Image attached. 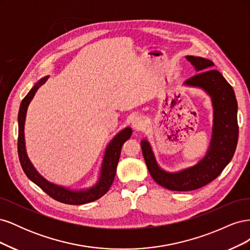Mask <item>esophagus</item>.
Segmentation results:
<instances>
[{
	"mask_svg": "<svg viewBox=\"0 0 250 250\" xmlns=\"http://www.w3.org/2000/svg\"><path fill=\"white\" fill-rule=\"evenodd\" d=\"M145 125H146L145 119H144V117H142V116L138 115V116H134L131 119V126L135 130L144 129V128H145Z\"/></svg>",
	"mask_w": 250,
	"mask_h": 250,
	"instance_id": "34e87169",
	"label": "esophagus"
}]
</instances>
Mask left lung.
<instances>
[{
	"instance_id": "1",
	"label": "left lung",
	"mask_w": 250,
	"mask_h": 250,
	"mask_svg": "<svg viewBox=\"0 0 250 250\" xmlns=\"http://www.w3.org/2000/svg\"><path fill=\"white\" fill-rule=\"evenodd\" d=\"M197 75L184 82V85L198 87L206 92L213 106L211 139L206 155L197 164L177 172H168L158 166L150 143L141 142L144 160L155 183L171 191H193L217 178L229 164L236 151L238 127V103L233 88L220 72L210 69L214 62L197 56H186Z\"/></svg>"
}]
</instances>
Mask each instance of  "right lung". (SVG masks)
Wrapping results in <instances>:
<instances>
[{"label":"right lung","instance_id":"add662e5","mask_svg":"<svg viewBox=\"0 0 250 250\" xmlns=\"http://www.w3.org/2000/svg\"><path fill=\"white\" fill-rule=\"evenodd\" d=\"M49 76L43 77L37 81L34 86L30 89V92L27 96L22 99L20 110H19V140H18V152L20 163L21 165V168L26 173L28 178L33 181V183L39 186L43 192H46L53 199H55L59 202L66 203V204H84L95 201L97 199L101 198L102 196L106 193L109 188L111 187L113 179L116 176L117 172V166L121 154V149H122L123 144L130 139L132 134V129L130 127H126L124 129L118 132L113 139L108 143V145L105 149V153L103 156V161L101 164V169L99 178H98L97 183L90 188H82V190H71L69 188H65L62 186H58L53 183H50L44 177H42L41 174L37 172L34 168L32 163L30 162L27 151H26V143H25V121L27 109L30 102L32 101L33 97L37 89L42 86L44 82L48 80Z\"/></svg>","mask_w":250,"mask_h":250}]
</instances>
